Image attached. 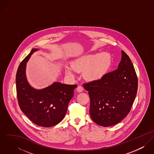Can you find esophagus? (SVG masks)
<instances>
[{"label": "esophagus", "instance_id": "obj_1", "mask_svg": "<svg viewBox=\"0 0 154 154\" xmlns=\"http://www.w3.org/2000/svg\"><path fill=\"white\" fill-rule=\"evenodd\" d=\"M76 90L78 92H82L83 91H84V88L82 87V86H78L77 88H76Z\"/></svg>", "mask_w": 154, "mask_h": 154}]
</instances>
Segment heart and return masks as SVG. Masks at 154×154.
<instances>
[{
	"mask_svg": "<svg viewBox=\"0 0 154 154\" xmlns=\"http://www.w3.org/2000/svg\"><path fill=\"white\" fill-rule=\"evenodd\" d=\"M111 56L108 53H96L83 56L76 60L72 67H66V74L73 76L75 70L84 72L85 78L89 81L101 79L107 73L111 65Z\"/></svg>",
	"mask_w": 154,
	"mask_h": 154,
	"instance_id": "b5f03b06",
	"label": "heart"
}]
</instances>
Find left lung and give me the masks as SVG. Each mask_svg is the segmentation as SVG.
I'll return each instance as SVG.
<instances>
[{"mask_svg":"<svg viewBox=\"0 0 154 154\" xmlns=\"http://www.w3.org/2000/svg\"><path fill=\"white\" fill-rule=\"evenodd\" d=\"M137 77L124 51L118 69L100 80L84 84L90 98L89 113L97 125L109 127L120 122L130 112L137 91Z\"/></svg>","mask_w":154,"mask_h":154,"instance_id":"8db88e82","label":"left lung"}]
</instances>
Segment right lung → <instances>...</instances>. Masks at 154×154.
I'll return each mask as SVG.
<instances>
[{
	"label": "right lung",
	"instance_id": "add662e5",
	"mask_svg": "<svg viewBox=\"0 0 154 154\" xmlns=\"http://www.w3.org/2000/svg\"><path fill=\"white\" fill-rule=\"evenodd\" d=\"M37 48L32 49L22 60L16 75L17 98L22 112L34 123L48 128L59 123L64 118L76 85L54 82L42 89H36L28 84L25 69L27 62Z\"/></svg>",
	"mask_w": 154,
	"mask_h": 154
}]
</instances>
